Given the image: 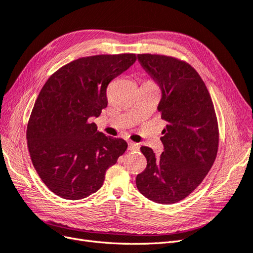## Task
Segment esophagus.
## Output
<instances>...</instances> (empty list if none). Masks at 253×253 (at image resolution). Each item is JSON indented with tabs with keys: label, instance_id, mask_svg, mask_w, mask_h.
<instances>
[{
	"label": "esophagus",
	"instance_id": "34e87169",
	"mask_svg": "<svg viewBox=\"0 0 253 253\" xmlns=\"http://www.w3.org/2000/svg\"><path fill=\"white\" fill-rule=\"evenodd\" d=\"M139 149H140V146H139L138 143H135V142H129L128 143V150L129 151H139Z\"/></svg>",
	"mask_w": 253,
	"mask_h": 253
}]
</instances>
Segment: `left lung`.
<instances>
[{
  "label": "left lung",
  "instance_id": "left-lung-1",
  "mask_svg": "<svg viewBox=\"0 0 253 253\" xmlns=\"http://www.w3.org/2000/svg\"><path fill=\"white\" fill-rule=\"evenodd\" d=\"M137 58L159 85L158 111L168 125L160 138V157L151 147H140L147 164L136 185L151 201L172 204L201 184L215 160L219 129L213 103L202 78L187 63L157 54Z\"/></svg>",
  "mask_w": 253,
  "mask_h": 253
}]
</instances>
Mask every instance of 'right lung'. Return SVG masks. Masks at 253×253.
Here are the masks:
<instances>
[{
	"label": "right lung",
	"instance_id": "obj_1",
	"mask_svg": "<svg viewBox=\"0 0 253 253\" xmlns=\"http://www.w3.org/2000/svg\"><path fill=\"white\" fill-rule=\"evenodd\" d=\"M136 59L130 53L78 58L42 88L26 137L34 169L58 197L81 200L96 193L107 169L126 152L124 139L98 132L92 118L108 106L110 82Z\"/></svg>",
	"mask_w": 253,
	"mask_h": 253
}]
</instances>
